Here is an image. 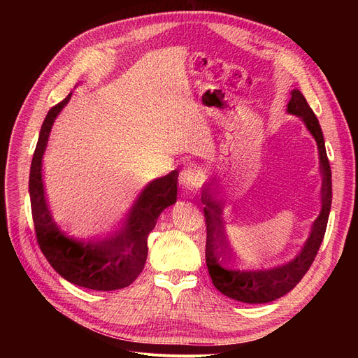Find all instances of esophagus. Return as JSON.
<instances>
[{"label": "esophagus", "mask_w": 358, "mask_h": 358, "mask_svg": "<svg viewBox=\"0 0 358 358\" xmlns=\"http://www.w3.org/2000/svg\"><path fill=\"white\" fill-rule=\"evenodd\" d=\"M183 183H185V188L189 191V192H194L197 188H199V182L196 178H187L185 180H183Z\"/></svg>", "instance_id": "esophagus-1"}]
</instances>
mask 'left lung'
Returning a JSON list of instances; mask_svg holds the SVG:
<instances>
[{
	"label": "left lung",
	"instance_id": "8db88e82",
	"mask_svg": "<svg viewBox=\"0 0 358 358\" xmlns=\"http://www.w3.org/2000/svg\"><path fill=\"white\" fill-rule=\"evenodd\" d=\"M288 113L299 116L305 122L309 133L317 140L320 152V169L322 175L321 187V212L312 225L308 241L301 251L291 262L268 268H239L230 263L222 239V220L220 203L209 194H201L206 218V264L216 289L224 296L243 303H268L285 296L306 275L315 259L321 242L327 229L329 213L331 208V170L324 145V136L315 113L299 90L291 91Z\"/></svg>",
	"mask_w": 358,
	"mask_h": 358
}]
</instances>
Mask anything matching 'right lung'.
<instances>
[{
	"label": "right lung",
	"mask_w": 358,
	"mask_h": 358,
	"mask_svg": "<svg viewBox=\"0 0 358 358\" xmlns=\"http://www.w3.org/2000/svg\"><path fill=\"white\" fill-rule=\"evenodd\" d=\"M71 99V92L48 112L41 125L29 171L31 212L38 246L49 264L69 282L96 291L121 289L142 273L148 257V236L159 213L178 199V170L152 180L127 213L121 229L104 239L78 241L64 234L48 208L41 180L45 155L53 122Z\"/></svg>",
	"instance_id": "add662e5"
}]
</instances>
